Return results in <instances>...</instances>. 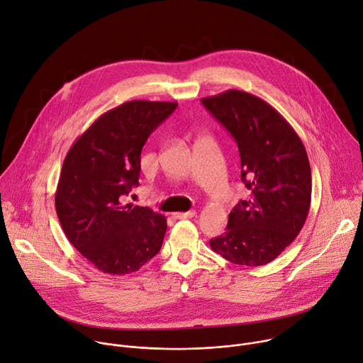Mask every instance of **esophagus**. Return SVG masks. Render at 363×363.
Listing matches in <instances>:
<instances>
[{
    "label": "esophagus",
    "mask_w": 363,
    "mask_h": 363,
    "mask_svg": "<svg viewBox=\"0 0 363 363\" xmlns=\"http://www.w3.org/2000/svg\"><path fill=\"white\" fill-rule=\"evenodd\" d=\"M195 211H188V213H175L174 217L177 220H186V218H194L195 217Z\"/></svg>",
    "instance_id": "34e87169"
}]
</instances>
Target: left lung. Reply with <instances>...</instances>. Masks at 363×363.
<instances>
[{"mask_svg":"<svg viewBox=\"0 0 363 363\" xmlns=\"http://www.w3.org/2000/svg\"><path fill=\"white\" fill-rule=\"evenodd\" d=\"M233 135L248 196L228 216L211 250L238 266H264L298 235L310 208L312 172L304 145L290 123L263 99L230 89L201 99Z\"/></svg>","mask_w":363,"mask_h":363,"instance_id":"obj_1","label":"left lung"}]
</instances>
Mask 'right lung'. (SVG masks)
<instances>
[{
    "mask_svg": "<svg viewBox=\"0 0 363 363\" xmlns=\"http://www.w3.org/2000/svg\"><path fill=\"white\" fill-rule=\"evenodd\" d=\"M177 106L122 103L99 116L66 155L56 189L57 217L73 247L103 273H135L161 250L167 218L123 198L139 185L146 139Z\"/></svg>",
    "mask_w": 363,
    "mask_h": 363,
    "instance_id": "right-lung-1",
    "label": "right lung"
}]
</instances>
